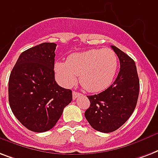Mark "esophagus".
Wrapping results in <instances>:
<instances>
[{
    "mask_svg": "<svg viewBox=\"0 0 158 158\" xmlns=\"http://www.w3.org/2000/svg\"><path fill=\"white\" fill-rule=\"evenodd\" d=\"M81 95V94L80 93H78V92H75V91H74L73 92V99H75V98H77L79 96H80Z\"/></svg>",
    "mask_w": 158,
    "mask_h": 158,
    "instance_id": "esophagus-1",
    "label": "esophagus"
}]
</instances>
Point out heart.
<instances>
[{
  "mask_svg": "<svg viewBox=\"0 0 158 158\" xmlns=\"http://www.w3.org/2000/svg\"><path fill=\"white\" fill-rule=\"evenodd\" d=\"M118 67V59L110 49H92L72 54L67 61H58L55 72L58 82L66 88L79 82L88 91L102 92L114 81Z\"/></svg>",
  "mask_w": 158,
  "mask_h": 158,
  "instance_id": "obj_1",
  "label": "heart"
}]
</instances>
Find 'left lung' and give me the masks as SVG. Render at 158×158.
I'll use <instances>...</instances> for the list:
<instances>
[{
    "label": "left lung",
    "mask_w": 158,
    "mask_h": 158,
    "mask_svg": "<svg viewBox=\"0 0 158 158\" xmlns=\"http://www.w3.org/2000/svg\"><path fill=\"white\" fill-rule=\"evenodd\" d=\"M111 47L120 62L118 74L107 89L88 96L90 106L84 113L94 129L105 133L117 130L129 118L139 94V79L135 62L118 48Z\"/></svg>",
    "instance_id": "1"
}]
</instances>
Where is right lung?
<instances>
[{
	"mask_svg": "<svg viewBox=\"0 0 158 158\" xmlns=\"http://www.w3.org/2000/svg\"><path fill=\"white\" fill-rule=\"evenodd\" d=\"M56 45L42 43L22 52L10 75V107L20 123L33 132L51 129L72 101V91L55 79Z\"/></svg>",
	"mask_w": 158,
	"mask_h": 158,
	"instance_id": "add662e5",
	"label": "right lung"
}]
</instances>
